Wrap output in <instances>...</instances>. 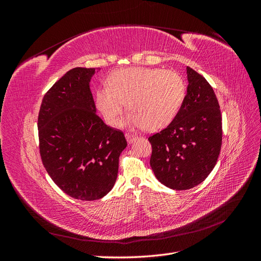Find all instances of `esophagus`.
<instances>
[{
	"label": "esophagus",
	"instance_id": "obj_1",
	"mask_svg": "<svg viewBox=\"0 0 261 261\" xmlns=\"http://www.w3.org/2000/svg\"><path fill=\"white\" fill-rule=\"evenodd\" d=\"M125 137H126V139H127V143H129V144L134 143V141H135L137 138L136 135H134V134H129V133H126Z\"/></svg>",
	"mask_w": 261,
	"mask_h": 261
}]
</instances>
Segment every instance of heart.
<instances>
[{
    "instance_id": "1",
    "label": "heart",
    "mask_w": 261,
    "mask_h": 261,
    "mask_svg": "<svg viewBox=\"0 0 261 261\" xmlns=\"http://www.w3.org/2000/svg\"><path fill=\"white\" fill-rule=\"evenodd\" d=\"M108 86L96 92V106L110 125H117L125 108L135 127L158 130L178 114L186 96V83L175 70L149 67L122 68L112 72Z\"/></svg>"
}]
</instances>
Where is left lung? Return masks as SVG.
Segmentation results:
<instances>
[{
  "mask_svg": "<svg viewBox=\"0 0 261 261\" xmlns=\"http://www.w3.org/2000/svg\"><path fill=\"white\" fill-rule=\"evenodd\" d=\"M184 103L171 124L148 140L150 165L163 185L185 191L200 184L215 168L222 145V116L210 84L187 66Z\"/></svg>",
  "mask_w": 261,
  "mask_h": 261,
  "instance_id": "8db88e82",
  "label": "left lung"
}]
</instances>
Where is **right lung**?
I'll return each instance as SVG.
<instances>
[{"instance_id":"obj_1","label":"right lung","mask_w":261,"mask_h":261,"mask_svg":"<svg viewBox=\"0 0 261 261\" xmlns=\"http://www.w3.org/2000/svg\"><path fill=\"white\" fill-rule=\"evenodd\" d=\"M96 68L75 67L46 91L38 115L43 167L63 192L97 200L115 184L118 158L127 146L122 130L96 113L89 88Z\"/></svg>"}]
</instances>
